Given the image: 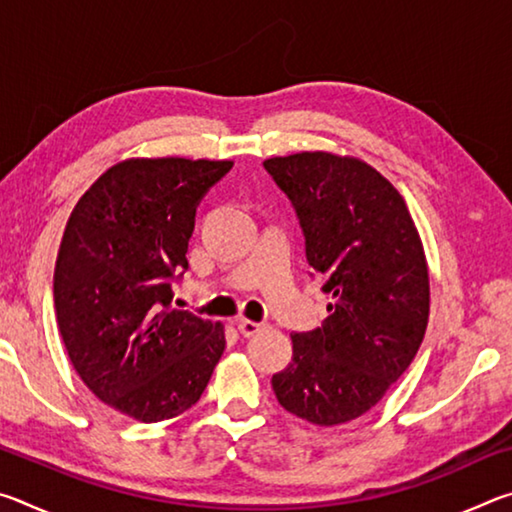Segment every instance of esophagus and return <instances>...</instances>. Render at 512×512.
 Segmentation results:
<instances>
[{
	"label": "esophagus",
	"instance_id": "34e87169",
	"mask_svg": "<svg viewBox=\"0 0 512 512\" xmlns=\"http://www.w3.org/2000/svg\"><path fill=\"white\" fill-rule=\"evenodd\" d=\"M237 329L244 336H255L257 332H262L264 323H257V320H248V318H239L237 320Z\"/></svg>",
	"mask_w": 512,
	"mask_h": 512
}]
</instances>
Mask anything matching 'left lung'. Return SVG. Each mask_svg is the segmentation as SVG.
I'll return each instance as SVG.
<instances>
[{"instance_id": "left-lung-1", "label": "left lung", "mask_w": 512, "mask_h": 512, "mask_svg": "<svg viewBox=\"0 0 512 512\" xmlns=\"http://www.w3.org/2000/svg\"><path fill=\"white\" fill-rule=\"evenodd\" d=\"M291 198L309 266L332 296L323 327L291 334L293 359L271 384L289 413L334 427L368 413L418 354L429 266L393 183L354 155L302 151L264 160Z\"/></svg>"}]
</instances>
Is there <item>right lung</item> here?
Wrapping results in <instances>:
<instances>
[{
  "label": "right lung",
  "mask_w": 512,
  "mask_h": 512,
  "mask_svg": "<svg viewBox=\"0 0 512 512\" xmlns=\"http://www.w3.org/2000/svg\"><path fill=\"white\" fill-rule=\"evenodd\" d=\"M232 160L128 158L69 214L54 273L67 357L103 404L140 422L201 400L225 350L223 323L171 307L196 205Z\"/></svg>",
  "instance_id": "1"
}]
</instances>
